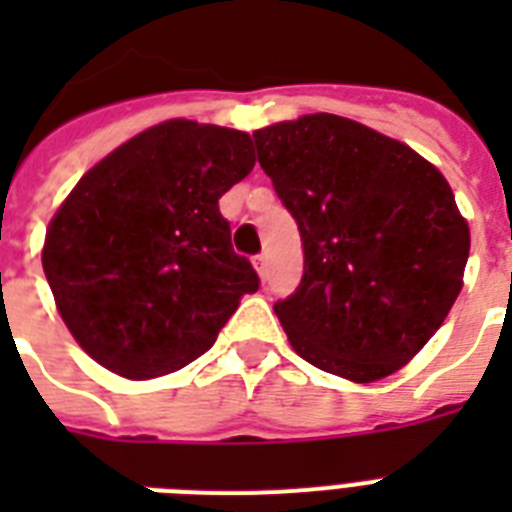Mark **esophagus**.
<instances>
[{"mask_svg": "<svg viewBox=\"0 0 512 512\" xmlns=\"http://www.w3.org/2000/svg\"><path fill=\"white\" fill-rule=\"evenodd\" d=\"M255 268H257V273H260V279H265V276H268V260H265V255L255 257Z\"/></svg>", "mask_w": 512, "mask_h": 512, "instance_id": "esophagus-1", "label": "esophagus"}]
</instances>
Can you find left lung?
Returning <instances> with one entry per match:
<instances>
[{
	"label": "left lung",
	"instance_id": "obj_1",
	"mask_svg": "<svg viewBox=\"0 0 512 512\" xmlns=\"http://www.w3.org/2000/svg\"><path fill=\"white\" fill-rule=\"evenodd\" d=\"M252 138L303 239V279L273 305L297 356L353 382L409 364L452 311L468 263V223L446 177L335 114Z\"/></svg>",
	"mask_w": 512,
	"mask_h": 512
}]
</instances>
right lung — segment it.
I'll return each mask as SVG.
<instances>
[{"label":"right lung","mask_w":512,"mask_h":512,"mask_svg":"<svg viewBox=\"0 0 512 512\" xmlns=\"http://www.w3.org/2000/svg\"><path fill=\"white\" fill-rule=\"evenodd\" d=\"M247 132L170 119L98 162L44 236L60 319L111 372L183 369L260 287L217 199L252 172Z\"/></svg>","instance_id":"1"}]
</instances>
